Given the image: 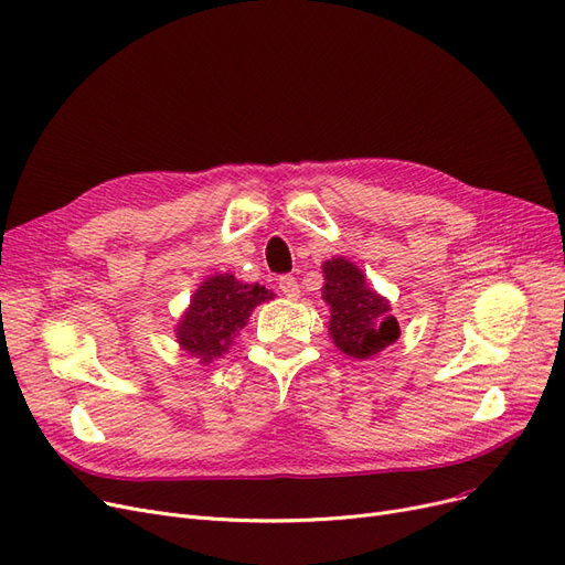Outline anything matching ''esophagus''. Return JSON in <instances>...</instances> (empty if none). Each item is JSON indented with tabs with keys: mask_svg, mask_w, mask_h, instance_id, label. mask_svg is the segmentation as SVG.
<instances>
[{
	"mask_svg": "<svg viewBox=\"0 0 565 565\" xmlns=\"http://www.w3.org/2000/svg\"><path fill=\"white\" fill-rule=\"evenodd\" d=\"M279 290L284 292L288 300H298L300 298V284H298V279L292 277V275L279 277Z\"/></svg>",
	"mask_w": 565,
	"mask_h": 565,
	"instance_id": "34e87169",
	"label": "esophagus"
}]
</instances>
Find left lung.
Segmentation results:
<instances>
[{"instance_id":"1","label":"left lung","mask_w":565,"mask_h":565,"mask_svg":"<svg viewBox=\"0 0 565 565\" xmlns=\"http://www.w3.org/2000/svg\"><path fill=\"white\" fill-rule=\"evenodd\" d=\"M323 275V300L332 311L330 334L341 353L366 360L397 341L399 326L387 300L366 288L364 275L353 263L326 260Z\"/></svg>"}]
</instances>
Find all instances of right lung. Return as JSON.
<instances>
[{"mask_svg":"<svg viewBox=\"0 0 565 565\" xmlns=\"http://www.w3.org/2000/svg\"><path fill=\"white\" fill-rule=\"evenodd\" d=\"M273 298L260 284H239L233 275L210 277L193 292L191 307L178 326L180 347L203 362L222 358L256 305Z\"/></svg>","mask_w":565,"mask_h":565,"instance_id":"right-lung-1","label":"right lung"}]
</instances>
